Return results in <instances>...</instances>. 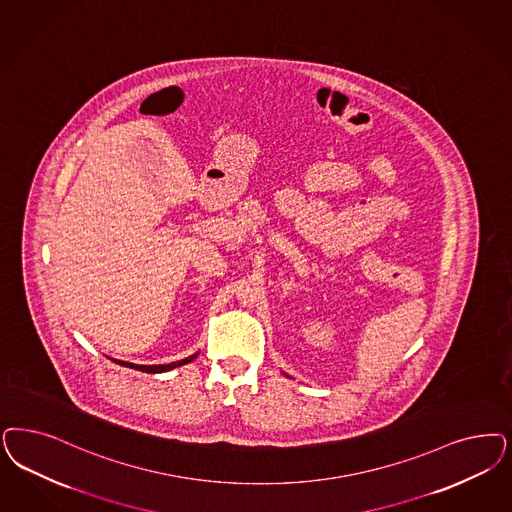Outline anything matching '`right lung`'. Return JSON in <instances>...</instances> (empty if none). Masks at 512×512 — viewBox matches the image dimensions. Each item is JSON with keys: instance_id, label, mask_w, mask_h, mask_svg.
Returning a JSON list of instances; mask_svg holds the SVG:
<instances>
[{"instance_id": "obj_1", "label": "right lung", "mask_w": 512, "mask_h": 512, "mask_svg": "<svg viewBox=\"0 0 512 512\" xmlns=\"http://www.w3.org/2000/svg\"><path fill=\"white\" fill-rule=\"evenodd\" d=\"M196 355H191V357H187V359H181V361H176V363H170V365H151V367H147V365H134V363H126V361H117L119 365H123V367H130V369H136V371L141 372H164V371H172V369H176V367H181V365H187V363H191Z\"/></svg>"}]
</instances>
